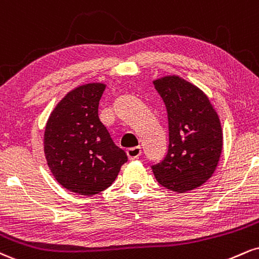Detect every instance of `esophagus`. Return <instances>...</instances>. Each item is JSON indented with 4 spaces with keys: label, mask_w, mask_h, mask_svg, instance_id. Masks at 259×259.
<instances>
[{
    "label": "esophagus",
    "mask_w": 259,
    "mask_h": 259,
    "mask_svg": "<svg viewBox=\"0 0 259 259\" xmlns=\"http://www.w3.org/2000/svg\"><path fill=\"white\" fill-rule=\"evenodd\" d=\"M142 151L140 147H133V148H129L126 149V154L127 157H129V159H138V158L141 155Z\"/></svg>",
    "instance_id": "34e87169"
}]
</instances>
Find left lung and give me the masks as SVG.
Returning a JSON list of instances; mask_svg holds the SVG:
<instances>
[{"label":"left lung","instance_id":"1","mask_svg":"<svg viewBox=\"0 0 259 259\" xmlns=\"http://www.w3.org/2000/svg\"><path fill=\"white\" fill-rule=\"evenodd\" d=\"M163 99L169 121V149L152 166L159 185L185 193L212 176L223 147L221 121L202 90L179 76L153 80Z\"/></svg>","mask_w":259,"mask_h":259}]
</instances>
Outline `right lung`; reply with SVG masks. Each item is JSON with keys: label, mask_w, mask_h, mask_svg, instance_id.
Wrapping results in <instances>:
<instances>
[{"label": "right lung", "mask_w": 259, "mask_h": 259, "mask_svg": "<svg viewBox=\"0 0 259 259\" xmlns=\"http://www.w3.org/2000/svg\"><path fill=\"white\" fill-rule=\"evenodd\" d=\"M106 85L88 83L68 92L53 110L45 130V155L55 180L80 195L108 188L127 157L99 119Z\"/></svg>", "instance_id": "right-lung-1"}]
</instances>
